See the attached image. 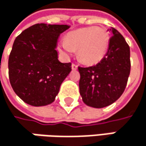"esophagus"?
Masks as SVG:
<instances>
[{"label":"esophagus","mask_w":146,"mask_h":146,"mask_svg":"<svg viewBox=\"0 0 146 146\" xmlns=\"http://www.w3.org/2000/svg\"><path fill=\"white\" fill-rule=\"evenodd\" d=\"M72 69H73V70H76V69H78V65H76V64L73 63V64H72Z\"/></svg>","instance_id":"esophagus-1"}]
</instances>
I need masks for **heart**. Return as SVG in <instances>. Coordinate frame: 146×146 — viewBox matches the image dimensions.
<instances>
[{"mask_svg":"<svg viewBox=\"0 0 146 146\" xmlns=\"http://www.w3.org/2000/svg\"><path fill=\"white\" fill-rule=\"evenodd\" d=\"M109 34L101 27L78 29L67 35L62 49L67 54L78 50V60L85 65H96L105 57L109 47Z\"/></svg>","mask_w":146,"mask_h":146,"instance_id":"b5f03b06","label":"heart"}]
</instances>
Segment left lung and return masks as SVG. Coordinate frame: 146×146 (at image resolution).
<instances>
[{
    "label": "left lung",
    "mask_w": 146,
    "mask_h": 146,
    "mask_svg": "<svg viewBox=\"0 0 146 146\" xmlns=\"http://www.w3.org/2000/svg\"><path fill=\"white\" fill-rule=\"evenodd\" d=\"M112 36L108 50L99 63L78 67L79 92L84 104L95 108L106 107L123 93L130 73V49L123 36L111 28Z\"/></svg>",
    "instance_id": "1"
}]
</instances>
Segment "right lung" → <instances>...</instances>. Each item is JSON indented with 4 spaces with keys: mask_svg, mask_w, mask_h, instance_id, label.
I'll return each instance as SVG.
<instances>
[{
    "mask_svg": "<svg viewBox=\"0 0 146 146\" xmlns=\"http://www.w3.org/2000/svg\"><path fill=\"white\" fill-rule=\"evenodd\" d=\"M70 28L66 24L37 23L23 31L14 40L8 60L9 80L17 96L34 106L51 104L71 63L58 60L59 36Z\"/></svg>",
    "mask_w": 146,
    "mask_h": 146,
    "instance_id": "obj_1",
    "label": "right lung"
}]
</instances>
